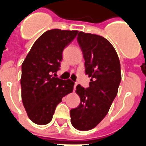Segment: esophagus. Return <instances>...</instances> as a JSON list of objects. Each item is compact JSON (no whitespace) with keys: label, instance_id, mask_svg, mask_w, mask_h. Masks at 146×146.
<instances>
[{"label":"esophagus","instance_id":"34e87169","mask_svg":"<svg viewBox=\"0 0 146 146\" xmlns=\"http://www.w3.org/2000/svg\"><path fill=\"white\" fill-rule=\"evenodd\" d=\"M76 85H77V84H76V83H75V84H74V87H73V88H74V90L76 89Z\"/></svg>","mask_w":146,"mask_h":146}]
</instances>
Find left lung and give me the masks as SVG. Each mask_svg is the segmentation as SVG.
Returning <instances> with one entry per match:
<instances>
[{"label":"left lung","mask_w":146,"mask_h":146,"mask_svg":"<svg viewBox=\"0 0 146 146\" xmlns=\"http://www.w3.org/2000/svg\"><path fill=\"white\" fill-rule=\"evenodd\" d=\"M77 42L85 60V73L91 79L89 87L76 86L80 104L70 110V117L74 128L87 131L104 119L117 96L121 66L113 46L102 36L80 32Z\"/></svg>","instance_id":"1"}]
</instances>
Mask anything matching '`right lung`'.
<instances>
[{"label":"right lung","instance_id":"obj_1","mask_svg":"<svg viewBox=\"0 0 146 146\" xmlns=\"http://www.w3.org/2000/svg\"><path fill=\"white\" fill-rule=\"evenodd\" d=\"M77 31L52 29L33 44L21 65V99L27 114L37 125L51 121L62 98L73 91L74 83L56 76L62 52L76 36Z\"/></svg>","mask_w":146,"mask_h":146}]
</instances>
